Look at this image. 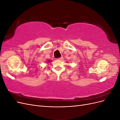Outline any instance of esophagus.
Masks as SVG:
<instances>
[{"mask_svg":"<svg viewBox=\"0 0 120 120\" xmlns=\"http://www.w3.org/2000/svg\"><path fill=\"white\" fill-rule=\"evenodd\" d=\"M57 60H63V56H61V57H60V58H58V59H57Z\"/></svg>","mask_w":120,"mask_h":120,"instance_id":"34e87169","label":"esophagus"}]
</instances>
